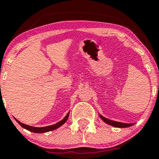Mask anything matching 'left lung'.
Listing matches in <instances>:
<instances>
[{
  "instance_id": "1",
  "label": "left lung",
  "mask_w": 159,
  "mask_h": 159,
  "mask_svg": "<svg viewBox=\"0 0 159 159\" xmlns=\"http://www.w3.org/2000/svg\"><path fill=\"white\" fill-rule=\"evenodd\" d=\"M100 118L103 120L105 123H106L108 125H112L114 127H117V128H126V127H129L132 126V125H134L133 123H120V122H116V121H114V120H111L107 119V118L104 117L102 115H99Z\"/></svg>"
}]
</instances>
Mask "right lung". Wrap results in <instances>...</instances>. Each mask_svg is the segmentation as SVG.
<instances>
[{
	"label": "right lung",
	"mask_w": 159,
	"mask_h": 159,
	"mask_svg": "<svg viewBox=\"0 0 159 159\" xmlns=\"http://www.w3.org/2000/svg\"><path fill=\"white\" fill-rule=\"evenodd\" d=\"M69 115V112L66 114V116L65 117L61 120V121L58 122L57 123L54 124V125H48V126H45V127H34V126H30V125H26V124H24L22 123H21V122H19L18 120H16L18 122V123H19L21 127L24 128V129H27V130L30 131V132H35V133H44V132H50V131H53V130H54V129H57V128L61 127V125H63V124H64L66 122V120H68Z\"/></svg>",
	"instance_id": "obj_1"
}]
</instances>
